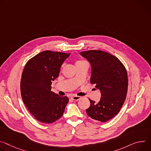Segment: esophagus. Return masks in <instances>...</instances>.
<instances>
[{
  "label": "esophagus",
  "mask_w": 151,
  "mask_h": 151,
  "mask_svg": "<svg viewBox=\"0 0 151 151\" xmlns=\"http://www.w3.org/2000/svg\"><path fill=\"white\" fill-rule=\"evenodd\" d=\"M71 99L73 101H78L81 99V97L78 96H73L71 97Z\"/></svg>",
  "instance_id": "esophagus-1"
}]
</instances>
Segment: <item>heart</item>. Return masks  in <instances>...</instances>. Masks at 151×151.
I'll return each mask as SVG.
<instances>
[{
  "label": "heart",
  "mask_w": 151,
  "mask_h": 151,
  "mask_svg": "<svg viewBox=\"0 0 151 151\" xmlns=\"http://www.w3.org/2000/svg\"><path fill=\"white\" fill-rule=\"evenodd\" d=\"M86 62L85 61H83V60H78V61H76V63H75V65L76 64H80V63H84Z\"/></svg>",
  "instance_id": "b5f03b06"
}]
</instances>
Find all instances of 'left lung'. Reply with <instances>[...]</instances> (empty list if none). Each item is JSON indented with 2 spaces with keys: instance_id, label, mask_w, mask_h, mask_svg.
Wrapping results in <instances>:
<instances>
[{
  "instance_id": "left-lung-1",
  "label": "left lung",
  "mask_w": 151,
  "mask_h": 151,
  "mask_svg": "<svg viewBox=\"0 0 151 151\" xmlns=\"http://www.w3.org/2000/svg\"><path fill=\"white\" fill-rule=\"evenodd\" d=\"M91 65L90 83L101 91L98 103L89 99L90 106L86 109L91 119L105 122L120 111L128 91V79L126 68L113 55L99 50L80 52Z\"/></svg>"
}]
</instances>
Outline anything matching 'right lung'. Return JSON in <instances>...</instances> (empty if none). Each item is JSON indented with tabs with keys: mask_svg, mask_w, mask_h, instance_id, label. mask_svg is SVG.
Listing matches in <instances>:
<instances>
[{
	"mask_svg": "<svg viewBox=\"0 0 151 151\" xmlns=\"http://www.w3.org/2000/svg\"><path fill=\"white\" fill-rule=\"evenodd\" d=\"M70 55L45 50L29 60L24 65L20 81L22 100L29 111L40 122L51 123L63 115L68 98L52 92L51 85Z\"/></svg>",
	"mask_w": 151,
	"mask_h": 151,
	"instance_id": "1",
	"label": "right lung"
}]
</instances>
